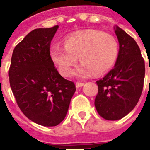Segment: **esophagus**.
Wrapping results in <instances>:
<instances>
[{
  "mask_svg": "<svg viewBox=\"0 0 150 150\" xmlns=\"http://www.w3.org/2000/svg\"><path fill=\"white\" fill-rule=\"evenodd\" d=\"M76 88H81V87H83V85H84V83H76Z\"/></svg>",
  "mask_w": 150,
  "mask_h": 150,
  "instance_id": "esophagus-1",
  "label": "esophagus"
}]
</instances>
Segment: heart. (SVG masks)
<instances>
[{
    "mask_svg": "<svg viewBox=\"0 0 150 150\" xmlns=\"http://www.w3.org/2000/svg\"><path fill=\"white\" fill-rule=\"evenodd\" d=\"M118 54L119 46L115 37L95 30L70 34L64 40V46L54 43L50 49V59L64 76L71 75L79 57L82 63L75 75L81 79L110 70L116 63Z\"/></svg>",
    "mask_w": 150,
    "mask_h": 150,
    "instance_id": "obj_1",
    "label": "heart"
}]
</instances>
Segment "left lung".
Here are the masks:
<instances>
[{"label": "left lung", "instance_id": "obj_1", "mask_svg": "<svg viewBox=\"0 0 150 150\" xmlns=\"http://www.w3.org/2000/svg\"><path fill=\"white\" fill-rule=\"evenodd\" d=\"M114 30L119 42L118 58L114 67L96 81L99 90L95 100L99 115L108 120L121 119L135 108L145 72V61L135 40L117 25Z\"/></svg>", "mask_w": 150, "mask_h": 150}]
</instances>
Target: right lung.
<instances>
[{
  "label": "right lung",
  "instance_id": "right-lung-1",
  "mask_svg": "<svg viewBox=\"0 0 150 150\" xmlns=\"http://www.w3.org/2000/svg\"><path fill=\"white\" fill-rule=\"evenodd\" d=\"M58 29L55 25L30 32L13 50L8 71L18 107L33 122L46 127L64 120L76 90L73 82L59 75L50 56Z\"/></svg>",
  "mask_w": 150,
  "mask_h": 150
}]
</instances>
